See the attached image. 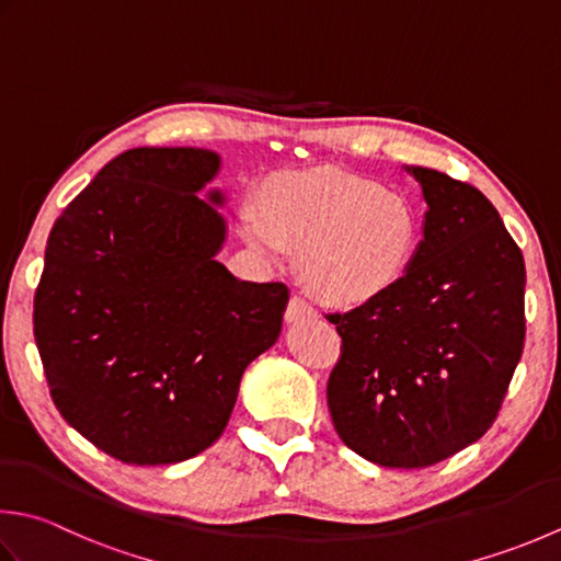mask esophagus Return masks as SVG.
Listing matches in <instances>:
<instances>
[{
    "label": "esophagus",
    "mask_w": 561,
    "mask_h": 561,
    "mask_svg": "<svg viewBox=\"0 0 561 561\" xmlns=\"http://www.w3.org/2000/svg\"><path fill=\"white\" fill-rule=\"evenodd\" d=\"M284 318H287V323H299L306 321V318H316V309L311 304H306L301 296H291Z\"/></svg>",
    "instance_id": "obj_1"
}]
</instances>
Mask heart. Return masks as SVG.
Wrapping results in <instances>:
<instances>
[{"label":"heart","mask_w":561,"mask_h":561,"mask_svg":"<svg viewBox=\"0 0 561 561\" xmlns=\"http://www.w3.org/2000/svg\"><path fill=\"white\" fill-rule=\"evenodd\" d=\"M240 230L267 257L299 252L301 279L318 301L365 309L399 287L419 248V211L377 180L340 170L294 172L240 208Z\"/></svg>","instance_id":"1"}]
</instances>
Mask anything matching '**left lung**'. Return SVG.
I'll list each match as a JSON object with an SVG mask.
<instances>
[{
    "label": "left lung",
    "instance_id": "1",
    "mask_svg": "<svg viewBox=\"0 0 561 561\" xmlns=\"http://www.w3.org/2000/svg\"><path fill=\"white\" fill-rule=\"evenodd\" d=\"M427 204L423 240L387 299L328 321L343 340L328 409L353 453L433 467L496 421L525 343V262L469 182L409 168Z\"/></svg>",
    "mask_w": 561,
    "mask_h": 561
}]
</instances>
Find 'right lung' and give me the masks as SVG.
I'll use <instances>...</instances> for the list:
<instances>
[{"label": "right lung", "instance_id": "1", "mask_svg": "<svg viewBox=\"0 0 561 561\" xmlns=\"http://www.w3.org/2000/svg\"><path fill=\"white\" fill-rule=\"evenodd\" d=\"M218 162L202 148L121 152L48 236L33 335L50 399L126 465L214 445L245 367L282 331L289 289L240 282L214 260L226 224L196 192Z\"/></svg>", "mask_w": 561, "mask_h": 561}]
</instances>
